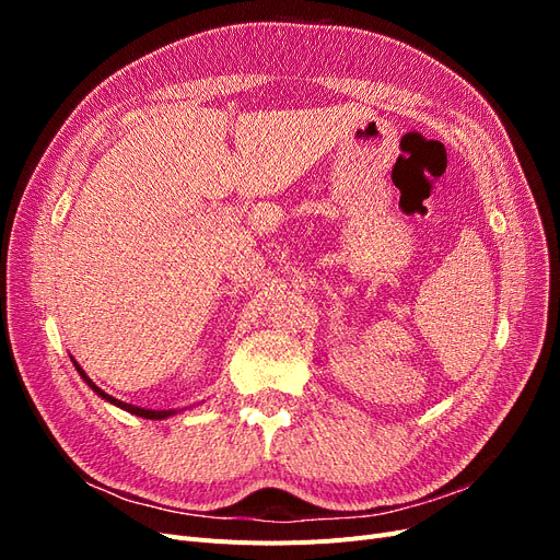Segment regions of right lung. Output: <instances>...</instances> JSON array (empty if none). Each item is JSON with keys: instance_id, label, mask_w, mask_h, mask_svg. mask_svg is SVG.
<instances>
[{"instance_id": "right-lung-1", "label": "right lung", "mask_w": 560, "mask_h": 560, "mask_svg": "<svg viewBox=\"0 0 560 560\" xmlns=\"http://www.w3.org/2000/svg\"><path fill=\"white\" fill-rule=\"evenodd\" d=\"M74 366H77V371L81 374V378L86 381L89 385H91V389L93 393H97L100 397L103 399H107L109 404H114V406H118V409H124V411H128V413H132V416H140V418H149V420H161V418H167V416H173L175 411H151V409H140V406H132V404H126V401H121V399H114L112 395H107L105 389H100L89 376H86V371H83L77 362H74Z\"/></svg>"}]
</instances>
